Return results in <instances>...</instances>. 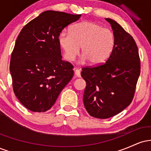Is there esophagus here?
Here are the masks:
<instances>
[{
    "mask_svg": "<svg viewBox=\"0 0 151 151\" xmlns=\"http://www.w3.org/2000/svg\"><path fill=\"white\" fill-rule=\"evenodd\" d=\"M74 74H75L76 77H81L80 70H78V69H74Z\"/></svg>",
    "mask_w": 151,
    "mask_h": 151,
    "instance_id": "34e87169",
    "label": "esophagus"
}]
</instances>
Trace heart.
Returning a JSON list of instances; mask_svg holds the SVG:
<instances>
[{
  "instance_id": "b5f03b06",
  "label": "heart",
  "mask_w": 151,
  "mask_h": 151,
  "mask_svg": "<svg viewBox=\"0 0 151 151\" xmlns=\"http://www.w3.org/2000/svg\"><path fill=\"white\" fill-rule=\"evenodd\" d=\"M58 40L66 60H74L81 47L83 60H88L91 65L105 61L115 46V36L111 30L90 21L74 24L70 32L63 31L60 34Z\"/></svg>"
}]
</instances>
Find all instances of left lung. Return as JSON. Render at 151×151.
Returning <instances> with one entry per match:
<instances>
[{
  "label": "left lung",
  "mask_w": 151,
  "mask_h": 151,
  "mask_svg": "<svg viewBox=\"0 0 151 151\" xmlns=\"http://www.w3.org/2000/svg\"><path fill=\"white\" fill-rule=\"evenodd\" d=\"M115 36V46L107 61L82 69L86 81L83 101L91 116L108 119L132 101L141 73V62L134 39L115 20L105 18Z\"/></svg>",
  "instance_id": "1"
}]
</instances>
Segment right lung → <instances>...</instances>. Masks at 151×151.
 <instances>
[{"instance_id":"right-lung-1","label":"right lung","mask_w":151,"mask_h":151,"mask_svg":"<svg viewBox=\"0 0 151 151\" xmlns=\"http://www.w3.org/2000/svg\"><path fill=\"white\" fill-rule=\"evenodd\" d=\"M81 15L47 10L20 31L10 62L15 96L34 112L49 110L73 77V65L62 60L60 34Z\"/></svg>"}]
</instances>
